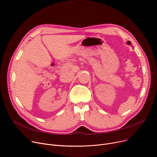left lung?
Listing matches in <instances>:
<instances>
[{"label":"left lung","mask_w":157,"mask_h":157,"mask_svg":"<svg viewBox=\"0 0 157 157\" xmlns=\"http://www.w3.org/2000/svg\"><path fill=\"white\" fill-rule=\"evenodd\" d=\"M127 44H128V45H131V44H132L131 42H130V41H129V40H128V41H127Z\"/></svg>","instance_id":"8db88e82"}]
</instances>
